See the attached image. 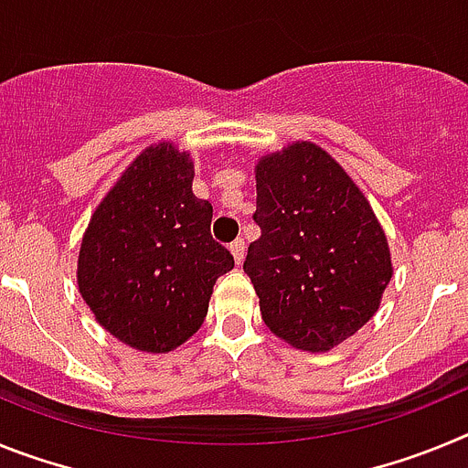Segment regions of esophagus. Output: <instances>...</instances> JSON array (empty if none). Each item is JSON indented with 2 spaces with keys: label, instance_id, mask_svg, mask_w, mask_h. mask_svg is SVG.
<instances>
[{
  "label": "esophagus",
  "instance_id": "1",
  "mask_svg": "<svg viewBox=\"0 0 468 468\" xmlns=\"http://www.w3.org/2000/svg\"><path fill=\"white\" fill-rule=\"evenodd\" d=\"M229 253H231V258H234V262H237V264L243 262V253H246V246H243L241 239H237V241L231 243Z\"/></svg>",
  "mask_w": 468,
  "mask_h": 468
}]
</instances>
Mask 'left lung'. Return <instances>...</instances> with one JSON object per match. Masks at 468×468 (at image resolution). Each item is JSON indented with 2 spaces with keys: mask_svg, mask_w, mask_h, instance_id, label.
<instances>
[{
  "mask_svg": "<svg viewBox=\"0 0 468 468\" xmlns=\"http://www.w3.org/2000/svg\"><path fill=\"white\" fill-rule=\"evenodd\" d=\"M262 234L243 271L267 328L302 351H330L375 316L391 250L373 206L318 144L297 140L255 164Z\"/></svg>",
  "mask_w": 468,
  "mask_h": 468,
  "instance_id": "8db88e82",
  "label": "left lung"
}]
</instances>
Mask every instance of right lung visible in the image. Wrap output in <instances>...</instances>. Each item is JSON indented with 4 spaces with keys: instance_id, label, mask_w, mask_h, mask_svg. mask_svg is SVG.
Instances as JSON below:
<instances>
[{
    "instance_id": "obj_1",
    "label": "right lung",
    "mask_w": 468,
    "mask_h": 468,
    "mask_svg": "<svg viewBox=\"0 0 468 468\" xmlns=\"http://www.w3.org/2000/svg\"><path fill=\"white\" fill-rule=\"evenodd\" d=\"M194 161L173 143L140 152L90 215L77 285L119 342L168 354L201 328L234 258L210 237L213 206L192 192Z\"/></svg>"
}]
</instances>
